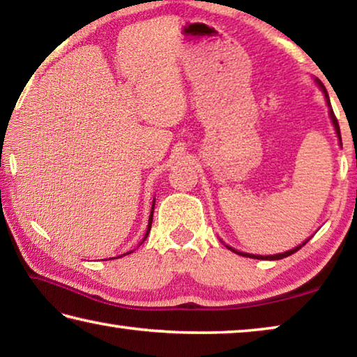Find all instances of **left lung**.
<instances>
[{
	"label": "left lung",
	"mask_w": 357,
	"mask_h": 357,
	"mask_svg": "<svg viewBox=\"0 0 357 357\" xmlns=\"http://www.w3.org/2000/svg\"><path fill=\"white\" fill-rule=\"evenodd\" d=\"M317 83H318V86L323 89V93H324V98H326V102H328V105H329V114H331V119H332V124H334V129H335V132H337V137H338V142H340V144H342V135H340V128H338V121H337V118H335V114H334V110H332V107H331V102H329V96H328V91H326V88H324V84L319 82V80H317ZM310 239V238H309ZM307 239V241H309ZM307 241L305 243H302L301 245H298V247H294V249H291V250H288V252H283V253H277V255H266V257H263V255H250V253H244V252H238V250H234V249H231V247L229 245H227L229 250L231 252H234V253H238V255H243V257H249V258H257V259H282V258H287V257H289V255H293L294 252H298L302 245H305L307 244Z\"/></svg>",
	"instance_id": "left-lung-1"
}]
</instances>
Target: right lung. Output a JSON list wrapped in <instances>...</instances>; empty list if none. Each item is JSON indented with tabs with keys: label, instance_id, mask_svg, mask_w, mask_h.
<instances>
[{
	"label": "right lung",
	"instance_id": "add662e5",
	"mask_svg": "<svg viewBox=\"0 0 357 357\" xmlns=\"http://www.w3.org/2000/svg\"><path fill=\"white\" fill-rule=\"evenodd\" d=\"M153 214H154V202H153V209H151V214H149V220H148V229H146V234H144V238H143V241L148 238V234H149V229H151V223H153ZM130 253V252H129ZM126 255V253H124Z\"/></svg>",
	"mask_w": 357,
	"mask_h": 357
}]
</instances>
